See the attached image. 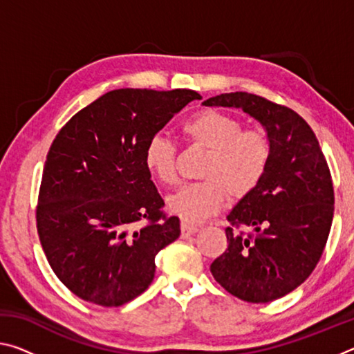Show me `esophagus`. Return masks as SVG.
Segmentation results:
<instances>
[{
	"label": "esophagus",
	"mask_w": 354,
	"mask_h": 354,
	"mask_svg": "<svg viewBox=\"0 0 354 354\" xmlns=\"http://www.w3.org/2000/svg\"><path fill=\"white\" fill-rule=\"evenodd\" d=\"M196 231H198V227H196V226H192V225H187V223L181 225V237H184V239L194 236Z\"/></svg>",
	"instance_id": "1"
}]
</instances>
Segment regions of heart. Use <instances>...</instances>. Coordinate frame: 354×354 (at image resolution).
Wrapping results in <instances>:
<instances>
[{
	"mask_svg": "<svg viewBox=\"0 0 354 354\" xmlns=\"http://www.w3.org/2000/svg\"><path fill=\"white\" fill-rule=\"evenodd\" d=\"M181 133L192 145L209 151L201 178L206 181L189 184L171 195L170 212L185 223L196 225L221 211L226 192L234 198L250 195L266 176L272 158L268 136L261 129H243L237 117L218 109L192 113L181 124ZM176 147L165 137L154 136L147 143L145 167L156 181L175 185Z\"/></svg>",
	"mask_w": 354,
	"mask_h": 354,
	"instance_id": "heart-1",
	"label": "heart"
}]
</instances>
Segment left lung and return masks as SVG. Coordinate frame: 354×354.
<instances>
[{
	"label": "left lung",
	"mask_w": 354,
	"mask_h": 354,
	"mask_svg": "<svg viewBox=\"0 0 354 354\" xmlns=\"http://www.w3.org/2000/svg\"><path fill=\"white\" fill-rule=\"evenodd\" d=\"M203 104L237 107L267 131V173L226 217L227 248L211 273L243 301H273L304 283L325 250L334 215L326 159L314 131L289 107L247 92L221 93ZM241 225L254 232L245 235Z\"/></svg>",
	"instance_id": "8db88e82"
}]
</instances>
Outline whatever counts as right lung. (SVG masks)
I'll use <instances>...</instances> for the list:
<instances>
[{
    "instance_id": "1",
    "label": "right lung",
    "mask_w": 354,
    "mask_h": 354,
    "mask_svg": "<svg viewBox=\"0 0 354 354\" xmlns=\"http://www.w3.org/2000/svg\"><path fill=\"white\" fill-rule=\"evenodd\" d=\"M201 95L118 88L75 113L46 154L37 232L53 272L84 301L122 306L148 289L154 257L181 234L143 154Z\"/></svg>"
}]
</instances>
